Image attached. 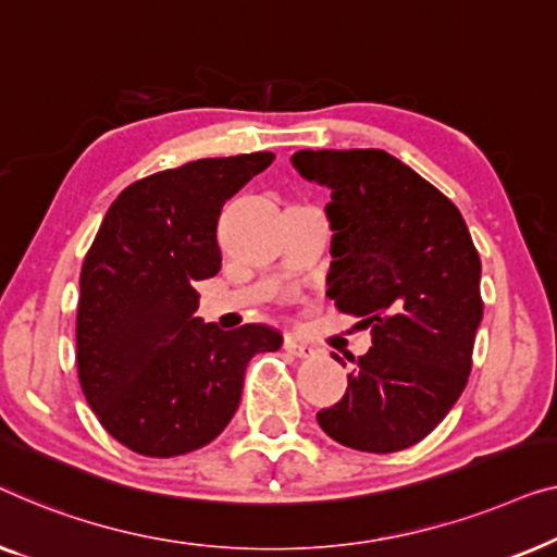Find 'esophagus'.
<instances>
[{"mask_svg": "<svg viewBox=\"0 0 557 557\" xmlns=\"http://www.w3.org/2000/svg\"><path fill=\"white\" fill-rule=\"evenodd\" d=\"M285 350L295 358H312V356H315V350H312L308 343H300L297 338H293V335H287V338H285Z\"/></svg>", "mask_w": 557, "mask_h": 557, "instance_id": "1", "label": "esophagus"}]
</instances>
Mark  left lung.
Here are the masks:
<instances>
[{"instance_id": "1", "label": "left lung", "mask_w": 557, "mask_h": 557, "mask_svg": "<svg viewBox=\"0 0 557 557\" xmlns=\"http://www.w3.org/2000/svg\"><path fill=\"white\" fill-rule=\"evenodd\" d=\"M293 166L331 189L327 297L373 333L318 424L350 449L401 451L467 386L484 308L480 255L459 209L381 148L297 151Z\"/></svg>"}]
</instances>
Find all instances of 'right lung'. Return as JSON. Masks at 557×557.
<instances>
[{
  "mask_svg": "<svg viewBox=\"0 0 557 557\" xmlns=\"http://www.w3.org/2000/svg\"><path fill=\"white\" fill-rule=\"evenodd\" d=\"M268 151L199 159L138 178L111 203L81 272L77 375L108 434L144 457H178L230 424L249 358L277 350L268 325L219 331L194 315L222 268L216 222Z\"/></svg>",
  "mask_w": 557,
  "mask_h": 557,
  "instance_id": "right-lung-1",
  "label": "right lung"
}]
</instances>
